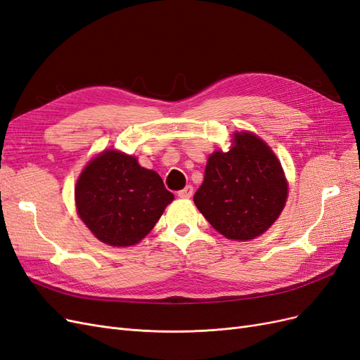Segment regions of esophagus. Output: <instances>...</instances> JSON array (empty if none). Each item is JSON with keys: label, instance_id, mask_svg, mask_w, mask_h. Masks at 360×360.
<instances>
[{"label": "esophagus", "instance_id": "obj_1", "mask_svg": "<svg viewBox=\"0 0 360 360\" xmlns=\"http://www.w3.org/2000/svg\"><path fill=\"white\" fill-rule=\"evenodd\" d=\"M192 193H193V188H192V186H186V188L181 189V191L179 192V197H180V198H184V200H188V198L192 197Z\"/></svg>", "mask_w": 360, "mask_h": 360}]
</instances>
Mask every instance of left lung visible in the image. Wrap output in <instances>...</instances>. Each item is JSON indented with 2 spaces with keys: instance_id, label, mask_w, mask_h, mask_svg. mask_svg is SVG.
Returning a JSON list of instances; mask_svg holds the SVG:
<instances>
[{
  "instance_id": "8db88e82",
  "label": "left lung",
  "mask_w": 360,
  "mask_h": 360,
  "mask_svg": "<svg viewBox=\"0 0 360 360\" xmlns=\"http://www.w3.org/2000/svg\"><path fill=\"white\" fill-rule=\"evenodd\" d=\"M287 181L275 153L258 136L234 135L230 151H214L193 201L226 238L250 240L274 224L287 201Z\"/></svg>"
}]
</instances>
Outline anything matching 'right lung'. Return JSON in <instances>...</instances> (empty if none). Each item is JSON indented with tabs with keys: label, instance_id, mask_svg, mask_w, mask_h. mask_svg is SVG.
<instances>
[{
	"label": "right lung",
	"instance_id": "right-lung-1",
	"mask_svg": "<svg viewBox=\"0 0 360 360\" xmlns=\"http://www.w3.org/2000/svg\"><path fill=\"white\" fill-rule=\"evenodd\" d=\"M76 209L101 242L123 248L153 230L174 200L158 172L134 156L108 150L84 168L75 189Z\"/></svg>",
	"mask_w": 360,
	"mask_h": 360
}]
</instances>
